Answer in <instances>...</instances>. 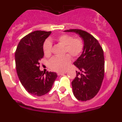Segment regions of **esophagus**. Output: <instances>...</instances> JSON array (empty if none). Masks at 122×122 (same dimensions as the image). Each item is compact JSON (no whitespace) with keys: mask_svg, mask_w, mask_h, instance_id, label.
Instances as JSON below:
<instances>
[{"mask_svg":"<svg viewBox=\"0 0 122 122\" xmlns=\"http://www.w3.org/2000/svg\"><path fill=\"white\" fill-rule=\"evenodd\" d=\"M65 73H66V71H63V72H58L57 74L58 75H62V74H65Z\"/></svg>","mask_w":122,"mask_h":122,"instance_id":"34e87169","label":"esophagus"}]
</instances>
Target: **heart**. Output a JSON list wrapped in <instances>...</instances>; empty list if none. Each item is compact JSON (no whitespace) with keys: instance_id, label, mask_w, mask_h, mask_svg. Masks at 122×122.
Returning <instances> with one entry per match:
<instances>
[{"instance_id":"obj_1","label":"heart","mask_w":122,"mask_h":122,"mask_svg":"<svg viewBox=\"0 0 122 122\" xmlns=\"http://www.w3.org/2000/svg\"><path fill=\"white\" fill-rule=\"evenodd\" d=\"M56 42L64 46L63 54L68 53L73 58L77 57L84 49V43L80 37H75L68 34H63L56 38ZM43 50L46 56L49 57L52 52V44L50 41L46 40L43 45ZM70 55L66 54L62 57H54L49 62V66L56 71L62 72L66 70L71 62Z\"/></svg>"}]
</instances>
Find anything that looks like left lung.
<instances>
[{"label":"left lung","mask_w":122,"mask_h":122,"mask_svg":"<svg viewBox=\"0 0 122 122\" xmlns=\"http://www.w3.org/2000/svg\"><path fill=\"white\" fill-rule=\"evenodd\" d=\"M84 41V49L80 57L73 63L79 70L72 81L73 93L78 100L86 101L93 98L101 88L104 75L103 50L99 42L90 33L80 29H70Z\"/></svg>","instance_id":"8db88e82"}]
</instances>
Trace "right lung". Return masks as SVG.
<instances>
[{"label":"right lung","mask_w":122,"mask_h":122,"mask_svg":"<svg viewBox=\"0 0 122 122\" xmlns=\"http://www.w3.org/2000/svg\"><path fill=\"white\" fill-rule=\"evenodd\" d=\"M51 32L36 30L23 37L15 52V63L19 79L29 93L44 95L53 86L57 75L54 72L43 73L39 61L43 57V45Z\"/></svg>","instance_id":"right-lung-1"}]
</instances>
